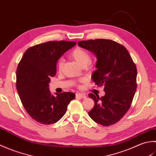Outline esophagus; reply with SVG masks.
I'll return each mask as SVG.
<instances>
[{"label": "esophagus", "mask_w": 156, "mask_h": 156, "mask_svg": "<svg viewBox=\"0 0 156 156\" xmlns=\"http://www.w3.org/2000/svg\"><path fill=\"white\" fill-rule=\"evenodd\" d=\"M76 97H79L80 98H87V95L84 93H76Z\"/></svg>", "instance_id": "1"}]
</instances>
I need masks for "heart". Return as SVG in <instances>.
Segmentation results:
<instances>
[{
  "mask_svg": "<svg viewBox=\"0 0 156 156\" xmlns=\"http://www.w3.org/2000/svg\"><path fill=\"white\" fill-rule=\"evenodd\" d=\"M72 57L74 58L76 62L81 66H88L91 64L90 61V55L89 52L82 48L78 47L75 48L71 53ZM62 59H60L58 62V68L59 70H61L63 66Z\"/></svg>",
  "mask_w": 156,
  "mask_h": 156,
  "instance_id": "1",
  "label": "heart"
}]
</instances>
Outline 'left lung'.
I'll use <instances>...</instances> for the list:
<instances>
[{"label":"left lung","instance_id":"1","mask_svg":"<svg viewBox=\"0 0 156 156\" xmlns=\"http://www.w3.org/2000/svg\"><path fill=\"white\" fill-rule=\"evenodd\" d=\"M78 44L97 56V69L92 79L96 85L105 87L103 97L88 94L94 101L88 115L98 124L113 125L131 107L137 88L136 66L127 49L111 39H90L78 41Z\"/></svg>","mask_w":156,"mask_h":156}]
</instances>
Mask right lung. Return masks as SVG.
Masks as SVG:
<instances>
[{"label": "right lung", "instance_id": "1", "mask_svg": "<svg viewBox=\"0 0 156 156\" xmlns=\"http://www.w3.org/2000/svg\"><path fill=\"white\" fill-rule=\"evenodd\" d=\"M76 44L75 41H48L25 51L16 69V87L27 113L39 123L51 125L66 113L76 97L72 92L51 94L50 77L56 74L59 58Z\"/></svg>", "mask_w": 156, "mask_h": 156}]
</instances>
